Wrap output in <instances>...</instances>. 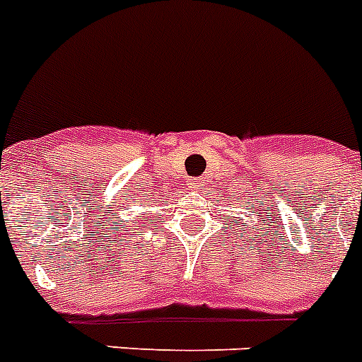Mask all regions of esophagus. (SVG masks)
<instances>
[{
    "label": "esophagus",
    "mask_w": 362,
    "mask_h": 362,
    "mask_svg": "<svg viewBox=\"0 0 362 362\" xmlns=\"http://www.w3.org/2000/svg\"><path fill=\"white\" fill-rule=\"evenodd\" d=\"M204 184H206L204 178H200V176H199V178H191L189 187L193 191H200V189H202V187H204Z\"/></svg>",
    "instance_id": "34e87169"
}]
</instances>
